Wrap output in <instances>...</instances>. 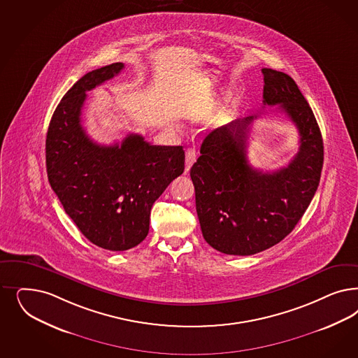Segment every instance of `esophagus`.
Here are the masks:
<instances>
[{
  "mask_svg": "<svg viewBox=\"0 0 358 358\" xmlns=\"http://www.w3.org/2000/svg\"><path fill=\"white\" fill-rule=\"evenodd\" d=\"M196 161V151L195 149H187L185 151V173L189 171L191 166Z\"/></svg>",
  "mask_w": 358,
  "mask_h": 358,
  "instance_id": "esophagus-1",
  "label": "esophagus"
}]
</instances>
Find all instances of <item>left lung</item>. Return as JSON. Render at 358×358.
<instances>
[{
  "label": "left lung",
  "instance_id": "8db88e82",
  "mask_svg": "<svg viewBox=\"0 0 358 358\" xmlns=\"http://www.w3.org/2000/svg\"><path fill=\"white\" fill-rule=\"evenodd\" d=\"M262 73L264 104H279L298 127V154L277 171L253 169L246 143L257 115H249L209 133L189 173L203 237L231 255L264 252L289 234L310 206L323 169L322 133L296 83L275 69Z\"/></svg>",
  "mask_w": 358,
  "mask_h": 358
}]
</instances>
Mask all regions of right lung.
<instances>
[{
    "label": "right lung",
    "mask_w": 358,
    "mask_h": 358,
    "mask_svg": "<svg viewBox=\"0 0 358 358\" xmlns=\"http://www.w3.org/2000/svg\"><path fill=\"white\" fill-rule=\"evenodd\" d=\"M122 69L124 63H113L76 81L57 106L46 138L51 188L79 231L112 252L131 249L146 238L154 201L185 171L182 146L150 145L139 134L105 146L81 127L87 92Z\"/></svg>",
    "instance_id": "1"
}]
</instances>
